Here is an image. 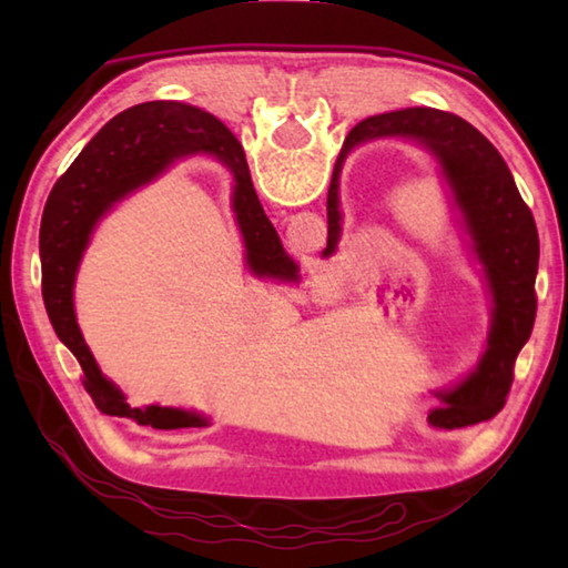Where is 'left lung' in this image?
Segmentation results:
<instances>
[{
  "instance_id": "1",
  "label": "left lung",
  "mask_w": 568,
  "mask_h": 568,
  "mask_svg": "<svg viewBox=\"0 0 568 568\" xmlns=\"http://www.w3.org/2000/svg\"><path fill=\"white\" fill-rule=\"evenodd\" d=\"M378 138L416 140L436 158L470 237V250L484 267L488 293L494 297V321L486 353L456 388L436 393L440 406L428 413V423L436 428L454 430L474 426L494 418L504 408L514 383L516 355L534 328V285L538 273L534 215L524 203L504 158L474 124L434 108L383 112L355 124L343 142L328 190V247L323 250V257L333 255L341 240V160L361 142ZM220 140H223L220 158L225 165L245 172V152L223 122H220Z\"/></svg>"
}]
</instances>
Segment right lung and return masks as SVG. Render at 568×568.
Masks as SVG:
<instances>
[{
    "instance_id": "right-lung-1",
    "label": "right lung",
    "mask_w": 568,
    "mask_h": 568,
    "mask_svg": "<svg viewBox=\"0 0 568 568\" xmlns=\"http://www.w3.org/2000/svg\"><path fill=\"white\" fill-rule=\"evenodd\" d=\"M220 122L185 102H142L120 112L94 134L90 145L80 152L70 170L57 180L50 192L40 225V261H42V297L50 323L67 348L80 361L84 371V388L102 413L132 418L140 426L158 430L200 428L207 420L197 413L180 408H132L122 390L102 376L92 353L84 343L74 318L72 287L84 247L90 243L94 225L114 203L128 197L180 155L205 150L220 158ZM230 168V165H227ZM233 172V213L245 240V261L255 275L297 281V265L287 257L275 227L253 190L250 170Z\"/></svg>"
}]
</instances>
